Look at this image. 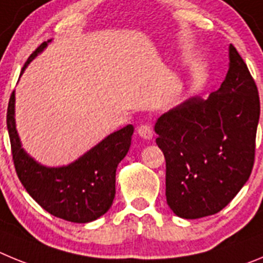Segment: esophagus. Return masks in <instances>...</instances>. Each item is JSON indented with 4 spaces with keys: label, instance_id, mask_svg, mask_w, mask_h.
I'll list each match as a JSON object with an SVG mask.
<instances>
[{
    "label": "esophagus",
    "instance_id": "esophagus-1",
    "mask_svg": "<svg viewBox=\"0 0 263 263\" xmlns=\"http://www.w3.org/2000/svg\"><path fill=\"white\" fill-rule=\"evenodd\" d=\"M137 134L139 136H141L143 139H146V140H151L153 137V128L151 124L148 123H143L140 126L137 127Z\"/></svg>",
    "mask_w": 263,
    "mask_h": 263
}]
</instances>
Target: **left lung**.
Here are the masks:
<instances>
[{
	"label": "left lung",
	"instance_id": "obj_1",
	"mask_svg": "<svg viewBox=\"0 0 263 263\" xmlns=\"http://www.w3.org/2000/svg\"><path fill=\"white\" fill-rule=\"evenodd\" d=\"M258 120V89L231 44L221 86L205 101L173 108L155 126L166 161V202L177 216L215 215L237 195L254 165Z\"/></svg>",
	"mask_w": 263,
	"mask_h": 263
}]
</instances>
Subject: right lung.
Wrapping results in <instances>:
<instances>
[{"mask_svg":"<svg viewBox=\"0 0 263 263\" xmlns=\"http://www.w3.org/2000/svg\"><path fill=\"white\" fill-rule=\"evenodd\" d=\"M46 46L44 42L32 52L22 72ZM6 124L16 176L40 207L70 223H89L108 211L115 198L117 166L131 145V124L108 135L82 157L63 167L42 166L22 149L14 120V91L9 99Z\"/></svg>","mask_w":263,"mask_h":263,"instance_id":"obj_1","label":"right lung"}]
</instances>
